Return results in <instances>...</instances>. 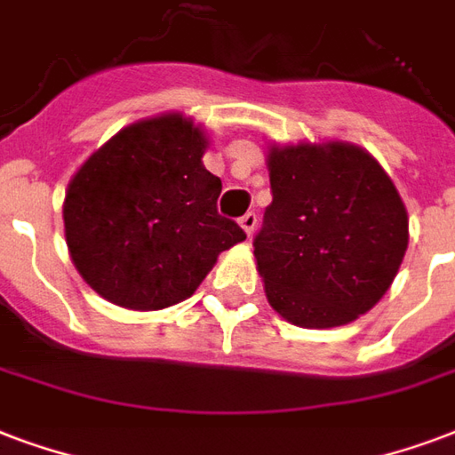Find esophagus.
<instances>
[{
	"instance_id": "esophagus-1",
	"label": "esophagus",
	"mask_w": 455,
	"mask_h": 455,
	"mask_svg": "<svg viewBox=\"0 0 455 455\" xmlns=\"http://www.w3.org/2000/svg\"><path fill=\"white\" fill-rule=\"evenodd\" d=\"M240 225L244 228V232H247V235H251V232L256 230V213H254V211H249V213L242 215Z\"/></svg>"
}]
</instances>
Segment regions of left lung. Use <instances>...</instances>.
I'll return each instance as SVG.
<instances>
[{"mask_svg": "<svg viewBox=\"0 0 455 455\" xmlns=\"http://www.w3.org/2000/svg\"><path fill=\"white\" fill-rule=\"evenodd\" d=\"M271 206L254 237L266 297L302 329L370 312L408 249V213L367 150L297 143L268 153Z\"/></svg>", "mask_w": 455, "mask_h": 455, "instance_id": "obj_1", "label": "left lung"}]
</instances>
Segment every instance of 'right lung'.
Listing matches in <instances>:
<instances>
[{
	"label": "right lung",
	"mask_w": 455,
	"mask_h": 455,
	"mask_svg": "<svg viewBox=\"0 0 455 455\" xmlns=\"http://www.w3.org/2000/svg\"><path fill=\"white\" fill-rule=\"evenodd\" d=\"M182 115L143 119L85 160L64 199L71 259L91 288L126 309H163L199 288L220 251L247 237L218 213L220 177Z\"/></svg>",
	"instance_id": "obj_1"
}]
</instances>
